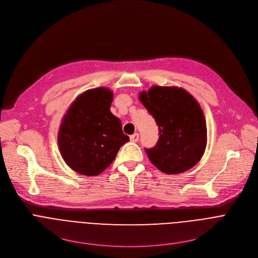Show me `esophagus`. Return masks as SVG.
Instances as JSON below:
<instances>
[{
    "label": "esophagus",
    "instance_id": "obj_1",
    "mask_svg": "<svg viewBox=\"0 0 258 258\" xmlns=\"http://www.w3.org/2000/svg\"><path fill=\"white\" fill-rule=\"evenodd\" d=\"M130 139H131V141L132 142H134V143H136V142H138L139 141V134H134V135H132L131 137H130Z\"/></svg>",
    "mask_w": 258,
    "mask_h": 258
}]
</instances>
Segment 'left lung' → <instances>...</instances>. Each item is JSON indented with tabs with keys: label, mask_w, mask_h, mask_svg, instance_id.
Masks as SVG:
<instances>
[{
	"label": "left lung",
	"mask_w": 258,
	"mask_h": 258,
	"mask_svg": "<svg viewBox=\"0 0 258 258\" xmlns=\"http://www.w3.org/2000/svg\"><path fill=\"white\" fill-rule=\"evenodd\" d=\"M139 99L154 117L159 139L145 149L150 161L166 174H176L196 165L204 154L207 128L199 103L186 90L153 86Z\"/></svg>",
	"instance_id": "left-lung-1"
}]
</instances>
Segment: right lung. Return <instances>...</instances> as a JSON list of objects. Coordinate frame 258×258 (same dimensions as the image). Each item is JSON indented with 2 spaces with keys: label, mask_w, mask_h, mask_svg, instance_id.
Wrapping results in <instances>:
<instances>
[{
  "label": "right lung",
  "mask_w": 258,
  "mask_h": 258,
  "mask_svg": "<svg viewBox=\"0 0 258 258\" xmlns=\"http://www.w3.org/2000/svg\"><path fill=\"white\" fill-rule=\"evenodd\" d=\"M112 101L109 89L89 90L76 99L62 118L58 146L72 170L88 176L100 174L130 141L120 119L110 111Z\"/></svg>",
  "instance_id": "1"
}]
</instances>
